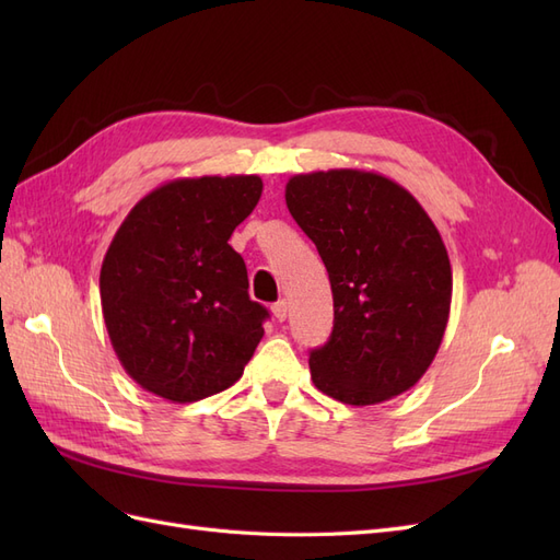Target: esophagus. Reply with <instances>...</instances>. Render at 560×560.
I'll return each instance as SVG.
<instances>
[{
	"mask_svg": "<svg viewBox=\"0 0 560 560\" xmlns=\"http://www.w3.org/2000/svg\"><path fill=\"white\" fill-rule=\"evenodd\" d=\"M270 311H273V315H276V319H287V301H276L273 306H270Z\"/></svg>",
	"mask_w": 560,
	"mask_h": 560,
	"instance_id": "obj_1",
	"label": "esophagus"
}]
</instances>
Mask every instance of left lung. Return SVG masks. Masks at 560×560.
<instances>
[{"instance_id":"obj_1","label":"left lung","mask_w":560,"mask_h":560,"mask_svg":"<svg viewBox=\"0 0 560 560\" xmlns=\"http://www.w3.org/2000/svg\"><path fill=\"white\" fill-rule=\"evenodd\" d=\"M284 200L334 294L331 336L308 360L315 387L352 406L406 393L430 369L451 313L453 273L434 222L404 186L352 167L294 175Z\"/></svg>"}]
</instances>
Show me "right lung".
I'll return each instance as SVG.
<instances>
[{
    "instance_id": "1",
    "label": "right lung",
    "mask_w": 560,
    "mask_h": 560,
    "mask_svg": "<svg viewBox=\"0 0 560 560\" xmlns=\"http://www.w3.org/2000/svg\"><path fill=\"white\" fill-rule=\"evenodd\" d=\"M261 191L257 175L182 177L147 194L118 226L100 301L118 362L147 393L186 404L243 376L268 311L249 299L229 238Z\"/></svg>"
}]
</instances>
